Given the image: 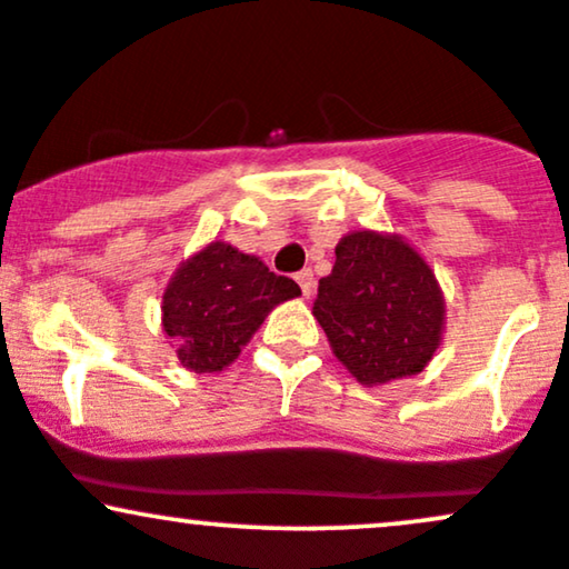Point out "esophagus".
I'll list each match as a JSON object with an SVG mask.
<instances>
[{
	"instance_id": "obj_1",
	"label": "esophagus",
	"mask_w": 569,
	"mask_h": 569,
	"mask_svg": "<svg viewBox=\"0 0 569 569\" xmlns=\"http://www.w3.org/2000/svg\"><path fill=\"white\" fill-rule=\"evenodd\" d=\"M297 283H299V289H302L305 297L310 299L312 291H316V278H312V270L297 272Z\"/></svg>"
}]
</instances>
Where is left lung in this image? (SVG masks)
Returning a JSON list of instances; mask_svg holds the SVG:
<instances>
[{
  "label": "left lung",
  "mask_w": 569,
  "mask_h": 569,
  "mask_svg": "<svg viewBox=\"0 0 569 569\" xmlns=\"http://www.w3.org/2000/svg\"><path fill=\"white\" fill-rule=\"evenodd\" d=\"M331 276L318 280L312 316L361 385H385L428 367L443 335V293L426 259L398 234L339 240Z\"/></svg>",
  "instance_id": "8db88e82"
}]
</instances>
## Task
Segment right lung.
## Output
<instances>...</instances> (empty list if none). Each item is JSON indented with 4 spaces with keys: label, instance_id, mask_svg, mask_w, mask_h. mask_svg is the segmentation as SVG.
Returning a JSON list of instances; mask_svg holds the SVG:
<instances>
[{
    "label": "right lung",
    "instance_id": "add662e5",
    "mask_svg": "<svg viewBox=\"0 0 569 569\" xmlns=\"http://www.w3.org/2000/svg\"><path fill=\"white\" fill-rule=\"evenodd\" d=\"M291 278L262 259L213 240L181 262L162 293V331L194 375L230 367L267 312L299 297Z\"/></svg>",
    "mask_w": 569,
    "mask_h": 569
}]
</instances>
